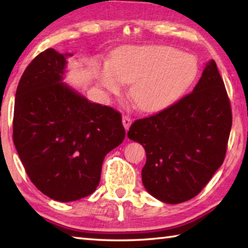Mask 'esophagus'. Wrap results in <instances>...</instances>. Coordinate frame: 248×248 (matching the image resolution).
<instances>
[{"label":"esophagus","mask_w":248,"mask_h":248,"mask_svg":"<svg viewBox=\"0 0 248 248\" xmlns=\"http://www.w3.org/2000/svg\"><path fill=\"white\" fill-rule=\"evenodd\" d=\"M131 123H132V119L130 118L129 116L124 115V117H123V124H124V127L125 130H128L130 128V125H131Z\"/></svg>","instance_id":"34e87169"}]
</instances>
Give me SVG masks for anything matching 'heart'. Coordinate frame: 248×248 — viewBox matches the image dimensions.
<instances>
[{
  "instance_id": "obj_1",
  "label": "heart",
  "mask_w": 248,
  "mask_h": 248,
  "mask_svg": "<svg viewBox=\"0 0 248 248\" xmlns=\"http://www.w3.org/2000/svg\"><path fill=\"white\" fill-rule=\"evenodd\" d=\"M199 72L195 56L170 46H129L112 54L110 62L94 65L99 85L118 95L131 83L130 97L144 111H156L177 100Z\"/></svg>"
}]
</instances>
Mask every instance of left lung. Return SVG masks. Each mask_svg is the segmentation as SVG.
I'll use <instances>...</instances> for the list:
<instances>
[{
	"mask_svg": "<svg viewBox=\"0 0 248 248\" xmlns=\"http://www.w3.org/2000/svg\"><path fill=\"white\" fill-rule=\"evenodd\" d=\"M232 110L215 60L190 94L157 114L138 119L128 138L145 150L142 183L165 203L194 198L224 161Z\"/></svg>",
	"mask_w": 248,
	"mask_h": 248,
	"instance_id": "left-lung-1",
	"label": "left lung"
}]
</instances>
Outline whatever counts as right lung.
I'll list each match as a JSON object with an SVG mask.
<instances>
[{"label":"right lung","instance_id":"add662e5","mask_svg":"<svg viewBox=\"0 0 248 248\" xmlns=\"http://www.w3.org/2000/svg\"><path fill=\"white\" fill-rule=\"evenodd\" d=\"M71 56L50 48L33 59L19 79L13 118L14 144L29 179L61 202L93 194L105 156L125 136L119 111L62 82Z\"/></svg>","mask_w":248,"mask_h":248}]
</instances>
